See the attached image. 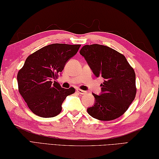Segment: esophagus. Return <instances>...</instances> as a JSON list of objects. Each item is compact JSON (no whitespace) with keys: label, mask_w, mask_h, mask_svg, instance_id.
<instances>
[{"label":"esophagus","mask_w":159,"mask_h":159,"mask_svg":"<svg viewBox=\"0 0 159 159\" xmlns=\"http://www.w3.org/2000/svg\"><path fill=\"white\" fill-rule=\"evenodd\" d=\"M77 92L79 93L80 94H82V95L86 93V91H83V90H81L80 89H77Z\"/></svg>","instance_id":"obj_1"}]
</instances>
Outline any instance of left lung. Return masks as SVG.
Masks as SVG:
<instances>
[{"label":"left lung","instance_id":"1","mask_svg":"<svg viewBox=\"0 0 159 159\" xmlns=\"http://www.w3.org/2000/svg\"><path fill=\"white\" fill-rule=\"evenodd\" d=\"M80 53L95 77L104 79L100 93H93L95 102L87 109L89 114L103 121L119 118L135 98V72L123 55L108 46L85 45Z\"/></svg>","mask_w":159,"mask_h":159}]
</instances>
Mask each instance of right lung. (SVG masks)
<instances>
[{"mask_svg":"<svg viewBox=\"0 0 159 159\" xmlns=\"http://www.w3.org/2000/svg\"><path fill=\"white\" fill-rule=\"evenodd\" d=\"M80 46L50 44L26 59L17 75L18 85L20 94L34 114L42 118L57 116L66 98L74 93V88H62L55 80Z\"/></svg>","mask_w":159,"mask_h":159,"instance_id":"1","label":"right lung"}]
</instances>
